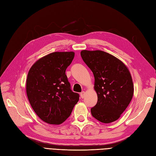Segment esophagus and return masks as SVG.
I'll list each match as a JSON object with an SVG mask.
<instances>
[{"label":"esophagus","instance_id":"obj_1","mask_svg":"<svg viewBox=\"0 0 156 156\" xmlns=\"http://www.w3.org/2000/svg\"><path fill=\"white\" fill-rule=\"evenodd\" d=\"M80 96L82 98H83L85 97V92L84 91H82V92L80 93Z\"/></svg>","mask_w":156,"mask_h":156}]
</instances>
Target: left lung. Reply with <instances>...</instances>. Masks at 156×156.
<instances>
[{"mask_svg": "<svg viewBox=\"0 0 156 156\" xmlns=\"http://www.w3.org/2000/svg\"><path fill=\"white\" fill-rule=\"evenodd\" d=\"M82 58L92 71L98 102L91 113L103 123L120 117L131 101L134 86L130 72L120 60L102 51H82Z\"/></svg>", "mask_w": 156, "mask_h": 156, "instance_id": "8db88e82", "label": "left lung"}]
</instances>
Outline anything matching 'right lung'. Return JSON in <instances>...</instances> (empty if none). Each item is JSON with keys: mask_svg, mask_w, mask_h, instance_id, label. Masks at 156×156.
<instances>
[{"mask_svg": "<svg viewBox=\"0 0 156 156\" xmlns=\"http://www.w3.org/2000/svg\"><path fill=\"white\" fill-rule=\"evenodd\" d=\"M74 57V52L52 53L38 60L27 74L29 101L37 116L47 123L63 122L79 100V94L72 91L65 73Z\"/></svg>", "mask_w": 156, "mask_h": 156, "instance_id": "obj_1", "label": "right lung"}]
</instances>
